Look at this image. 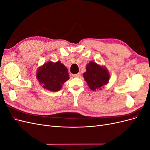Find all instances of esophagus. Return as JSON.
<instances>
[{"label": "esophagus", "mask_w": 150, "mask_h": 150, "mask_svg": "<svg viewBox=\"0 0 150 150\" xmlns=\"http://www.w3.org/2000/svg\"><path fill=\"white\" fill-rule=\"evenodd\" d=\"M80 76H81V73H78V74L73 75V77H74V78H79Z\"/></svg>", "instance_id": "obj_1"}]
</instances>
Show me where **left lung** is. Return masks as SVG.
<instances>
[{
  "label": "left lung",
  "mask_w": 150,
  "mask_h": 150,
  "mask_svg": "<svg viewBox=\"0 0 150 150\" xmlns=\"http://www.w3.org/2000/svg\"><path fill=\"white\" fill-rule=\"evenodd\" d=\"M86 71L83 73L85 81L92 91L101 90L106 85L110 79V74L106 68L94 61H90L86 65Z\"/></svg>",
  "instance_id": "1"
}]
</instances>
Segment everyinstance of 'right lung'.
Wrapping results in <instances>:
<instances>
[{"label": "right lung", "instance_id": "1", "mask_svg": "<svg viewBox=\"0 0 150 150\" xmlns=\"http://www.w3.org/2000/svg\"><path fill=\"white\" fill-rule=\"evenodd\" d=\"M67 69L60 61H48L40 66L36 72V78L42 87L50 91L56 92L69 79Z\"/></svg>", "mask_w": 150, "mask_h": 150}]
</instances>
